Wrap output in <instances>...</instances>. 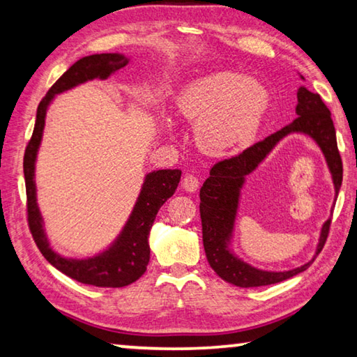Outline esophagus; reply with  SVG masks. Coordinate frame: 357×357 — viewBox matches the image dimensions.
Returning a JSON list of instances; mask_svg holds the SVG:
<instances>
[{
    "mask_svg": "<svg viewBox=\"0 0 357 357\" xmlns=\"http://www.w3.org/2000/svg\"><path fill=\"white\" fill-rule=\"evenodd\" d=\"M198 187H200V181H198V178L193 176V174H185L184 179H183V189L185 192H197Z\"/></svg>",
    "mask_w": 357,
    "mask_h": 357,
    "instance_id": "1",
    "label": "esophagus"
}]
</instances>
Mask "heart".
<instances>
[{
	"label": "heart",
	"instance_id": "1",
	"mask_svg": "<svg viewBox=\"0 0 357 357\" xmlns=\"http://www.w3.org/2000/svg\"><path fill=\"white\" fill-rule=\"evenodd\" d=\"M269 107L271 93L261 82L229 70L197 78L176 99L179 116L195 126L198 148L214 157L250 146Z\"/></svg>",
	"mask_w": 357,
	"mask_h": 357
}]
</instances>
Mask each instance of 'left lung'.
<instances>
[{
	"instance_id": "8db88e82",
	"label": "left lung",
	"mask_w": 357,
	"mask_h": 357,
	"mask_svg": "<svg viewBox=\"0 0 357 357\" xmlns=\"http://www.w3.org/2000/svg\"><path fill=\"white\" fill-rule=\"evenodd\" d=\"M301 77L304 82L305 78ZM296 118L285 128L277 130L275 134L247 148L243 154L222 160L211 168L209 178L204 181L200 190V215L203 227V245L206 252L208 263L215 271V274L234 287L252 288L273 285L294 277L305 271L313 263V259L321 252L329 233L331 219L326 220L319 231L315 255L310 261L299 268L289 271H266L252 266L238 257L233 249L234 228H236L238 211L241 203V193L245 185L247 176L268 159L277 144L287 137L301 134L312 138L321 151L334 184L335 197L342 185V159L337 149L335 128L331 119V112L324 102L307 89L304 84L298 89V105H296Z\"/></svg>"
}]
</instances>
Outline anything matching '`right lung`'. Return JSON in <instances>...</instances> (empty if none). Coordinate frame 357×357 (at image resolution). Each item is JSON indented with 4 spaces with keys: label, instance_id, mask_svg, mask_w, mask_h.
Returning a JSON list of instances; mask_svg holds the SVG:
<instances>
[{
    "label": "right lung",
    "instance_id": "add662e5",
    "mask_svg": "<svg viewBox=\"0 0 357 357\" xmlns=\"http://www.w3.org/2000/svg\"><path fill=\"white\" fill-rule=\"evenodd\" d=\"M130 63V56L124 53H98L83 56L59 77L50 91L40 100L36 113L33 137L29 140L23 173H25L28 197V222L33 238L42 255L52 266L70 279L84 285L102 288H121L140 279L149 263V231L162 204L173 197L181 181V170H153L144 174L140 193L130 214L105 249L91 257H64L53 249L45 231V222L38 204L36 187V162L44 137L47 112L56 96L68 93L80 84L93 80H107Z\"/></svg>",
    "mask_w": 357,
    "mask_h": 357
}]
</instances>
